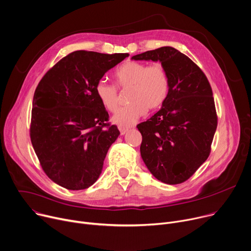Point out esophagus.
Wrapping results in <instances>:
<instances>
[{
	"label": "esophagus",
	"instance_id": "1",
	"mask_svg": "<svg viewBox=\"0 0 251 251\" xmlns=\"http://www.w3.org/2000/svg\"><path fill=\"white\" fill-rule=\"evenodd\" d=\"M119 129H120V131H121V134L123 135V134H125L126 131H127V128L126 127H123V126H120L119 127Z\"/></svg>",
	"mask_w": 251,
	"mask_h": 251
}]
</instances>
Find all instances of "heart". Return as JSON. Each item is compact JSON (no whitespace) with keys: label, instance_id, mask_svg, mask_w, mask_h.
<instances>
[{"label":"heart","instance_id":"obj_1","mask_svg":"<svg viewBox=\"0 0 251 251\" xmlns=\"http://www.w3.org/2000/svg\"><path fill=\"white\" fill-rule=\"evenodd\" d=\"M115 85L100 79L96 94L103 107L115 113L119 106V89H127L129 104L121 107L113 118L120 126H131L143 117L147 109L154 110L162 105L170 92V77L160 63L148 66L129 61L118 67L113 74Z\"/></svg>","mask_w":251,"mask_h":251}]
</instances>
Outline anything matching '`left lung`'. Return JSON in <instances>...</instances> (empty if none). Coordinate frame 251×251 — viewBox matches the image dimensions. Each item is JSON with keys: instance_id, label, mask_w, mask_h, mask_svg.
Wrapping results in <instances>:
<instances>
[{"instance_id": "obj_1", "label": "left lung", "mask_w": 251, "mask_h": 251, "mask_svg": "<svg viewBox=\"0 0 251 251\" xmlns=\"http://www.w3.org/2000/svg\"><path fill=\"white\" fill-rule=\"evenodd\" d=\"M131 59L159 61L170 77V92L162 107L136 126L143 136L142 157L158 180L184 182L211 151L217 115L210 83L197 64L172 47L148 50Z\"/></svg>"}]
</instances>
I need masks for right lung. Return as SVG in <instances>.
<instances>
[{
    "label": "right lung",
    "mask_w": 251,
    "mask_h": 251,
    "mask_svg": "<svg viewBox=\"0 0 251 251\" xmlns=\"http://www.w3.org/2000/svg\"><path fill=\"white\" fill-rule=\"evenodd\" d=\"M128 53L75 50L50 68L35 91L30 126L44 173L71 190L99 178L106 152L120 130L96 94L97 82Z\"/></svg>",
    "instance_id": "1"
}]
</instances>
